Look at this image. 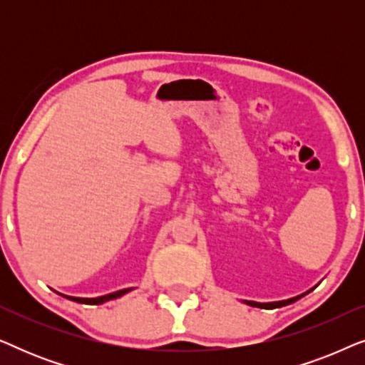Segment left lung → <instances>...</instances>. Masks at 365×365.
<instances>
[{"instance_id":"obj_1","label":"left lung","mask_w":365,"mask_h":365,"mask_svg":"<svg viewBox=\"0 0 365 365\" xmlns=\"http://www.w3.org/2000/svg\"><path fill=\"white\" fill-rule=\"evenodd\" d=\"M297 299V297H296ZM294 299H289V301H281V302H269V304H261V302H252V301H247L249 306L252 307H262V309H271V307H281V306H286V304L292 302Z\"/></svg>"}]
</instances>
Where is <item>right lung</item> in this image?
<instances>
[{
  "instance_id": "1",
  "label": "right lung",
  "mask_w": 365,
  "mask_h": 365,
  "mask_svg": "<svg viewBox=\"0 0 365 365\" xmlns=\"http://www.w3.org/2000/svg\"><path fill=\"white\" fill-rule=\"evenodd\" d=\"M128 291H131V289H123V291H118V292H113V294H108V296H101V297H96V299H81V297H68L71 299V301H76V302H81V304H103L106 301H111V299H116V297H121L123 294H126Z\"/></svg>"
}]
</instances>
